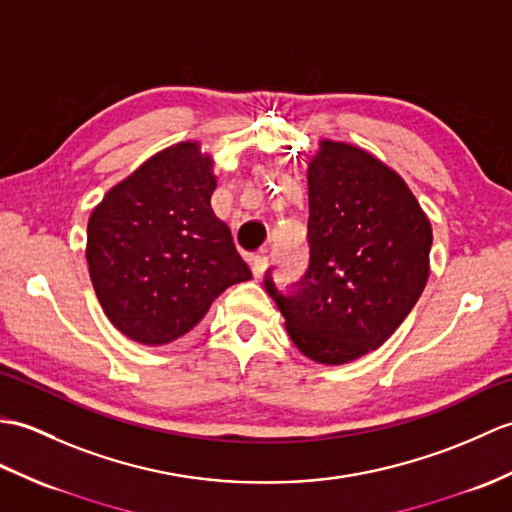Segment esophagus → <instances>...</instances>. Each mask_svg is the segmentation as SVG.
Wrapping results in <instances>:
<instances>
[{
  "instance_id": "34e87169",
  "label": "esophagus",
  "mask_w": 512,
  "mask_h": 512,
  "mask_svg": "<svg viewBox=\"0 0 512 512\" xmlns=\"http://www.w3.org/2000/svg\"><path fill=\"white\" fill-rule=\"evenodd\" d=\"M266 268H268V257H266V253H257V255L251 257V270H253L255 277L264 275Z\"/></svg>"
}]
</instances>
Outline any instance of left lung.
<instances>
[{"instance_id":"1","label":"left lung","mask_w":512,"mask_h":512,"mask_svg":"<svg viewBox=\"0 0 512 512\" xmlns=\"http://www.w3.org/2000/svg\"><path fill=\"white\" fill-rule=\"evenodd\" d=\"M310 268L292 294L266 290L305 358L338 366L382 347L430 277L432 224L375 154L320 139L307 163Z\"/></svg>"}]
</instances>
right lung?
Returning <instances> with one entry per match:
<instances>
[{"label": "right lung", "instance_id": "obj_1", "mask_svg": "<svg viewBox=\"0 0 512 512\" xmlns=\"http://www.w3.org/2000/svg\"><path fill=\"white\" fill-rule=\"evenodd\" d=\"M213 157L181 141L111 187L87 224L93 290L113 327L161 347L192 331L218 296L253 279L211 209Z\"/></svg>", "mask_w": 512, "mask_h": 512}]
</instances>
